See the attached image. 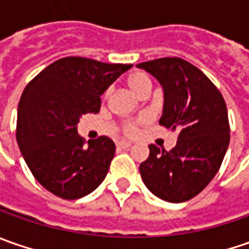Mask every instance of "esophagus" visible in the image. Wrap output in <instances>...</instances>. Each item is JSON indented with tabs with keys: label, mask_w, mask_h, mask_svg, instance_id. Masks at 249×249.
Here are the masks:
<instances>
[{
	"label": "esophagus",
	"mask_w": 249,
	"mask_h": 249,
	"mask_svg": "<svg viewBox=\"0 0 249 249\" xmlns=\"http://www.w3.org/2000/svg\"><path fill=\"white\" fill-rule=\"evenodd\" d=\"M118 148H130L131 147V142L130 141H126V140H122V141H118Z\"/></svg>",
	"instance_id": "esophagus-1"
}]
</instances>
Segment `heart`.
<instances>
[{
  "label": "heart",
  "instance_id": "1",
  "mask_svg": "<svg viewBox=\"0 0 249 249\" xmlns=\"http://www.w3.org/2000/svg\"><path fill=\"white\" fill-rule=\"evenodd\" d=\"M126 83L129 86V89L134 94H137L140 97H145L148 95V92L151 91V87H152V83H151V79L147 73L144 72H134L130 74L129 77L126 79ZM110 94V90L105 91V98H108ZM148 120V116H141L137 120H129L123 124V131L124 134L127 136H134L137 133V127L139 124H142Z\"/></svg>",
  "mask_w": 249,
  "mask_h": 249
}]
</instances>
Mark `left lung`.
Masks as SVG:
<instances>
[{"label":"left lung","mask_w":249,"mask_h":249,"mask_svg":"<svg viewBox=\"0 0 249 249\" xmlns=\"http://www.w3.org/2000/svg\"><path fill=\"white\" fill-rule=\"evenodd\" d=\"M163 89L159 124L177 131L170 151L149 145L140 165L144 184L167 202L198 196L215 177L230 142L226 102L216 86L198 68L181 58H159L137 65Z\"/></svg>","instance_id":"obj_1"}]
</instances>
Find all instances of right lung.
<instances>
[{"label":"right lung","mask_w":249,"mask_h":249,"mask_svg":"<svg viewBox=\"0 0 249 249\" xmlns=\"http://www.w3.org/2000/svg\"><path fill=\"white\" fill-rule=\"evenodd\" d=\"M131 66L66 56L26 86L18 107L16 141L36 180L53 196L77 199L105 178L115 142L101 136L86 144L77 123L82 115L100 112L101 95Z\"/></svg>","instance_id":"add662e5"}]
</instances>
